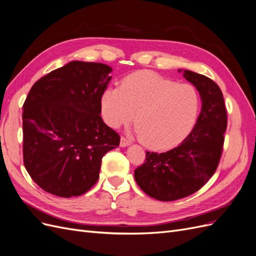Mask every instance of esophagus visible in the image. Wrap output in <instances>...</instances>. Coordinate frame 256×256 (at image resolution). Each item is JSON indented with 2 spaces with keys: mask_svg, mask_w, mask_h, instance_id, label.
Wrapping results in <instances>:
<instances>
[{
  "mask_svg": "<svg viewBox=\"0 0 256 256\" xmlns=\"http://www.w3.org/2000/svg\"><path fill=\"white\" fill-rule=\"evenodd\" d=\"M130 140H128L126 137H121V140H120V146H122V148H124V146H130Z\"/></svg>",
  "mask_w": 256,
  "mask_h": 256,
  "instance_id": "obj_1",
  "label": "esophagus"
}]
</instances>
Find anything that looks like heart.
I'll use <instances>...</instances> for the list:
<instances>
[{
  "label": "heart",
  "instance_id": "b5f03b06",
  "mask_svg": "<svg viewBox=\"0 0 256 256\" xmlns=\"http://www.w3.org/2000/svg\"><path fill=\"white\" fill-rule=\"evenodd\" d=\"M200 103L194 86L138 71L123 80L120 88L105 90L101 110L104 121L114 128L135 118V133L142 142L151 149L166 150L182 142L190 133Z\"/></svg>",
  "mask_w": 256,
  "mask_h": 256
}]
</instances>
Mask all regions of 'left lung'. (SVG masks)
I'll return each instance as SVG.
<instances>
[{
	"instance_id": "1",
	"label": "left lung",
	"mask_w": 256,
	"mask_h": 256,
	"mask_svg": "<svg viewBox=\"0 0 256 256\" xmlns=\"http://www.w3.org/2000/svg\"><path fill=\"white\" fill-rule=\"evenodd\" d=\"M184 78L201 96L196 126L174 149L146 152L144 162L134 172L138 186L160 201L178 200L199 190L217 170L224 150L228 112L221 89L199 73L185 70Z\"/></svg>"
}]
</instances>
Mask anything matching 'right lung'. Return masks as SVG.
I'll use <instances>...</instances> for the list:
<instances>
[{
  "instance_id": "right-lung-1",
  "label": "right lung",
  "mask_w": 256,
  "mask_h": 256,
  "mask_svg": "<svg viewBox=\"0 0 256 256\" xmlns=\"http://www.w3.org/2000/svg\"><path fill=\"white\" fill-rule=\"evenodd\" d=\"M110 66L71 62L32 85L23 104V162L48 194L78 196L98 178L102 158L120 144L101 117Z\"/></svg>"
}]
</instances>
